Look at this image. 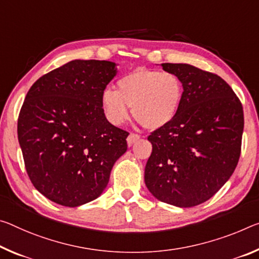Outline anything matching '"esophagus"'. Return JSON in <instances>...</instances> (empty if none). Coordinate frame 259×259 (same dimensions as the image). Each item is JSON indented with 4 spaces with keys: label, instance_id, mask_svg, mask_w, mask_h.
<instances>
[{
    "label": "esophagus",
    "instance_id": "esophagus-1",
    "mask_svg": "<svg viewBox=\"0 0 259 259\" xmlns=\"http://www.w3.org/2000/svg\"><path fill=\"white\" fill-rule=\"evenodd\" d=\"M139 138H141V136H138V135L130 134L128 138H126V143H128L129 146H131L133 144H135V143H136Z\"/></svg>",
    "mask_w": 259,
    "mask_h": 259
}]
</instances>
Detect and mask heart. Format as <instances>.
Returning a JSON list of instances; mask_svg holds the SVG:
<instances>
[{"instance_id": "b5f03b06", "label": "heart", "mask_w": 259, "mask_h": 259, "mask_svg": "<svg viewBox=\"0 0 259 259\" xmlns=\"http://www.w3.org/2000/svg\"><path fill=\"white\" fill-rule=\"evenodd\" d=\"M182 97V81L175 73L137 68L117 80L116 92L105 90L100 104L113 125L128 120L131 107L134 117L142 125L157 130L174 120Z\"/></svg>"}]
</instances>
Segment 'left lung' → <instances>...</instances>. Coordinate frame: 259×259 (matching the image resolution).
I'll return each instance as SVG.
<instances>
[{"label": "left lung", "mask_w": 259, "mask_h": 259, "mask_svg": "<svg viewBox=\"0 0 259 259\" xmlns=\"http://www.w3.org/2000/svg\"><path fill=\"white\" fill-rule=\"evenodd\" d=\"M182 81L179 113L153 131L145 166L146 188L160 202L199 205L218 192L239 162L243 108L226 81L187 63H162Z\"/></svg>", "instance_id": "left-lung-1"}]
</instances>
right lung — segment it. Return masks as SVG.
Wrapping results in <instances>:
<instances>
[{"label":"right lung","mask_w":259,"mask_h":259,"mask_svg":"<svg viewBox=\"0 0 259 259\" xmlns=\"http://www.w3.org/2000/svg\"><path fill=\"white\" fill-rule=\"evenodd\" d=\"M117 63L73 60L31 86L18 117V142L34 188L49 200L77 207L107 187L128 133L110 124L100 98Z\"/></svg>","instance_id":"obj_1"}]
</instances>
